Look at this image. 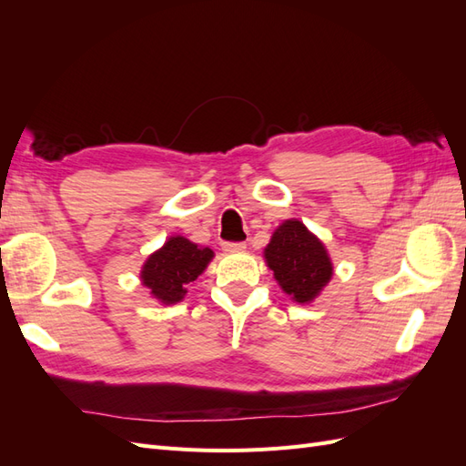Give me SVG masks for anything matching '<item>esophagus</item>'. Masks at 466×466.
<instances>
[{
  "instance_id": "1",
  "label": "esophagus",
  "mask_w": 466,
  "mask_h": 466,
  "mask_svg": "<svg viewBox=\"0 0 466 466\" xmlns=\"http://www.w3.org/2000/svg\"><path fill=\"white\" fill-rule=\"evenodd\" d=\"M247 248L245 243H223L225 252H243Z\"/></svg>"
}]
</instances>
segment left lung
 Returning a JSON list of instances; mask_svg holds the SVG:
<instances>
[{"label": "left lung", "mask_w": 466, "mask_h": 466, "mask_svg": "<svg viewBox=\"0 0 466 466\" xmlns=\"http://www.w3.org/2000/svg\"><path fill=\"white\" fill-rule=\"evenodd\" d=\"M264 262L281 291L301 305L313 303L334 274L327 247L299 219H286L272 233Z\"/></svg>", "instance_id": "obj_1"}]
</instances>
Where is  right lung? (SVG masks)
Segmentation results:
<instances>
[{"mask_svg":"<svg viewBox=\"0 0 466 466\" xmlns=\"http://www.w3.org/2000/svg\"><path fill=\"white\" fill-rule=\"evenodd\" d=\"M214 250L200 247L187 237H168L165 245L147 257L139 272L142 286L149 289L153 299L163 305H175L185 299L187 288L208 268Z\"/></svg>","mask_w":466,"mask_h":466,"instance_id":"1","label":"right lung"}]
</instances>
